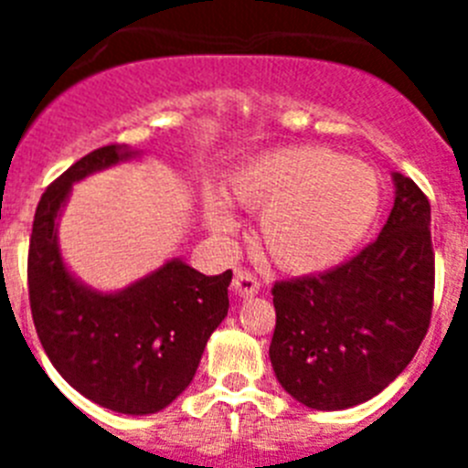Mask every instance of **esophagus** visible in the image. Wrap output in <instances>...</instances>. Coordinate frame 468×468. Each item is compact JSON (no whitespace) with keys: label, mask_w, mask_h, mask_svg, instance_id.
I'll use <instances>...</instances> for the list:
<instances>
[{"label":"esophagus","mask_w":468,"mask_h":468,"mask_svg":"<svg viewBox=\"0 0 468 468\" xmlns=\"http://www.w3.org/2000/svg\"><path fill=\"white\" fill-rule=\"evenodd\" d=\"M231 288H234V292H237L239 297H253L260 292V281L255 279L250 271L239 270L237 276H234V283H231Z\"/></svg>","instance_id":"1"}]
</instances>
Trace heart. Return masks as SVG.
Returning a JSON list of instances; mask_svg holds the SVG:
<instances>
[{
  "mask_svg": "<svg viewBox=\"0 0 468 468\" xmlns=\"http://www.w3.org/2000/svg\"><path fill=\"white\" fill-rule=\"evenodd\" d=\"M234 201L260 213L258 241L291 274L333 270L361 243L379 208V180L367 164L324 147H283L246 161L229 177ZM206 222L229 234L234 218L206 198Z\"/></svg>",
  "mask_w": 468,
  "mask_h": 468,
  "instance_id": "1",
  "label": "heart"
}]
</instances>
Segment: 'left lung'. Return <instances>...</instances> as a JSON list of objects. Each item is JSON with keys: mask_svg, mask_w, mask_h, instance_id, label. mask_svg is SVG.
Instances as JSON below:
<instances>
[{"mask_svg": "<svg viewBox=\"0 0 468 468\" xmlns=\"http://www.w3.org/2000/svg\"><path fill=\"white\" fill-rule=\"evenodd\" d=\"M394 208L349 262L271 288L276 379L314 410H346L394 382L420 349L433 307L431 206L394 173Z\"/></svg>", "mask_w": 468, "mask_h": 468, "instance_id": "left-lung-1", "label": "left lung"}]
</instances>
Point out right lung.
I'll use <instances>...</instances> for the list:
<instances>
[{"instance_id":"obj_1","label":"right lung","mask_w":468,"mask_h":468,"mask_svg":"<svg viewBox=\"0 0 468 468\" xmlns=\"http://www.w3.org/2000/svg\"><path fill=\"white\" fill-rule=\"evenodd\" d=\"M138 156L128 144H107L48 185L27 255L32 321L48 361L81 396L123 415L164 410L189 387L206 342L225 321L231 283V270L206 276L180 258L114 292L68 270L58 220L72 185Z\"/></svg>"}]
</instances>
